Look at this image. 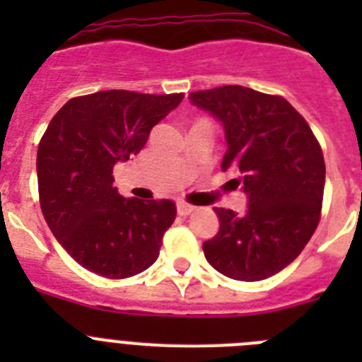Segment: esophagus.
Listing matches in <instances>:
<instances>
[{"label": "esophagus", "mask_w": 362, "mask_h": 362, "mask_svg": "<svg viewBox=\"0 0 362 362\" xmlns=\"http://www.w3.org/2000/svg\"><path fill=\"white\" fill-rule=\"evenodd\" d=\"M194 210H196V206H192V204L185 203V201H179V203H177V214H179V216L187 217V216H190Z\"/></svg>", "instance_id": "esophagus-1"}]
</instances>
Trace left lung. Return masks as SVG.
I'll return each mask as SVG.
<instances>
[{"label":"left lung","mask_w":362,"mask_h":362,"mask_svg":"<svg viewBox=\"0 0 362 362\" xmlns=\"http://www.w3.org/2000/svg\"><path fill=\"white\" fill-rule=\"evenodd\" d=\"M192 105L225 129L221 168H233L248 197L246 214L216 209L219 232L203 243L219 274L261 281L288 267L317 228L325 192V158L299 112L281 95L241 85L192 92Z\"/></svg>","instance_id":"left-lung-1"}]
</instances>
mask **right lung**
Here are the masks:
<instances>
[{
  "label": "right lung",
  "mask_w": 362,
  "mask_h": 362,
  "mask_svg": "<svg viewBox=\"0 0 362 362\" xmlns=\"http://www.w3.org/2000/svg\"><path fill=\"white\" fill-rule=\"evenodd\" d=\"M181 101L183 94L95 92L66 101L47 127L36 161L41 212L86 270L124 279L156 263L175 204L127 199L112 170L139 153L150 130Z\"/></svg>",
  "instance_id": "add662e5"
}]
</instances>
